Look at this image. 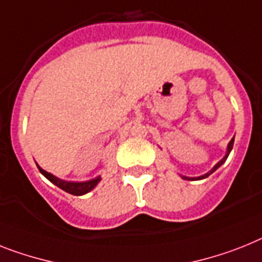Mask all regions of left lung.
Wrapping results in <instances>:
<instances>
[{
  "mask_svg": "<svg viewBox=\"0 0 262 262\" xmlns=\"http://www.w3.org/2000/svg\"><path fill=\"white\" fill-rule=\"evenodd\" d=\"M233 144H234V137H233L232 140L229 141V144H228V148H226V153H225V156L223 157V160H220V161L217 162V164L214 165V166H213V168L210 169L208 173H205V174H202V176H199V177H186V176H182V174H181V177L184 180H189V181H197V180H204V179H206V177H209V176L212 174L213 172H216L217 169H219L220 166H221V165H223L224 162L226 161V158H228V156H229V153L232 151V149H233Z\"/></svg>",
  "mask_w": 262,
  "mask_h": 262,
  "instance_id": "1",
  "label": "left lung"
}]
</instances>
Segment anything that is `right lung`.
Segmentation results:
<instances>
[{
	"instance_id": "right-lung-1",
	"label": "right lung",
	"mask_w": 262,
	"mask_h": 262,
	"mask_svg": "<svg viewBox=\"0 0 262 262\" xmlns=\"http://www.w3.org/2000/svg\"><path fill=\"white\" fill-rule=\"evenodd\" d=\"M37 168L43 176H45L46 179L49 180L52 184H54L56 186H58L60 189L65 190L67 193H70V194L73 195H83L89 193L90 190H93L96 186H97L98 182L101 181V176L96 177V179H92V180H88V181H65V180H61L56 176H53L52 173L46 172L43 170L38 164H37Z\"/></svg>"
}]
</instances>
